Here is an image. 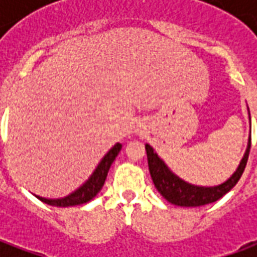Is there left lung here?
Wrapping results in <instances>:
<instances>
[{
  "instance_id": "obj_1",
  "label": "left lung",
  "mask_w": 257,
  "mask_h": 257,
  "mask_svg": "<svg viewBox=\"0 0 257 257\" xmlns=\"http://www.w3.org/2000/svg\"><path fill=\"white\" fill-rule=\"evenodd\" d=\"M249 150H250V138L248 140V147L242 160L239 162L237 171L232 173L230 179H227L224 183L219 186L204 187V186L190 184L184 182L183 179L176 176L167 167V164L158 157L154 149L150 145H146L147 161H149V169H150L153 183L164 198L178 206H202V205L212 204L217 199H220L238 183V180L242 176L246 162H248Z\"/></svg>"
}]
</instances>
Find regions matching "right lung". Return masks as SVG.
Wrapping results in <instances>:
<instances>
[{"label": "right lung", "instance_id": "1", "mask_svg": "<svg viewBox=\"0 0 257 257\" xmlns=\"http://www.w3.org/2000/svg\"><path fill=\"white\" fill-rule=\"evenodd\" d=\"M121 149H122V145H121V143H117V145L112 146L106 156L101 158V161L99 162V165L96 167V169L93 171V173L90 175L89 179H88L81 187H78V189L75 190V191H73L71 194H68L67 197L58 199L42 198V197H38V195H36V197L38 199H41L42 202H45V204L52 205V206H60V208L86 204L88 201H90L93 197H96V194L101 190L103 184L106 182L108 169H110L111 164L114 162V160H115V157L118 156V153L121 151Z\"/></svg>", "mask_w": 257, "mask_h": 257}]
</instances>
